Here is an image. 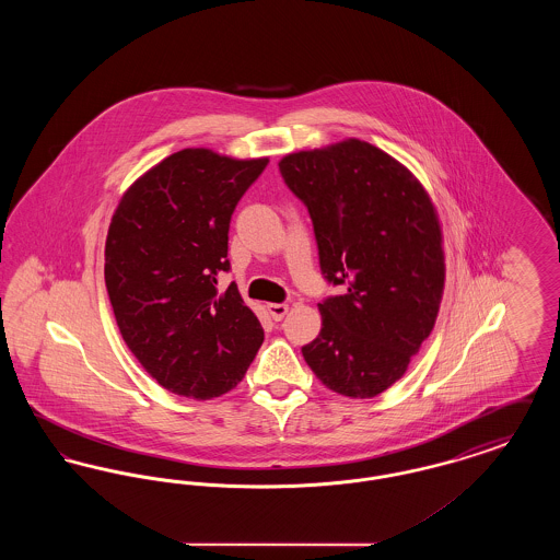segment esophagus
Listing matches in <instances>:
<instances>
[{"label":"esophagus","mask_w":560,"mask_h":560,"mask_svg":"<svg viewBox=\"0 0 560 560\" xmlns=\"http://www.w3.org/2000/svg\"><path fill=\"white\" fill-rule=\"evenodd\" d=\"M267 311L272 319L281 320L288 315L290 306H288V304H277V302H272V304H267Z\"/></svg>","instance_id":"1"}]
</instances>
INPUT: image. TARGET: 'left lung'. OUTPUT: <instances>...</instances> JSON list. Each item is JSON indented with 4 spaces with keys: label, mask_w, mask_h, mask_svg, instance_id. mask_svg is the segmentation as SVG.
<instances>
[{
    "label": "left lung",
    "mask_w": 560,
    "mask_h": 560,
    "mask_svg": "<svg viewBox=\"0 0 560 560\" xmlns=\"http://www.w3.org/2000/svg\"><path fill=\"white\" fill-rule=\"evenodd\" d=\"M279 170L308 208L320 272L347 285L320 302L304 361L329 390L372 399L407 372L439 315L445 254L434 203L402 163L359 138L290 153Z\"/></svg>",
    "instance_id": "1"
}]
</instances>
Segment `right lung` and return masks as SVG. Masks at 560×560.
Segmentation results:
<instances>
[{"label":"right lung","instance_id":"1","mask_svg":"<svg viewBox=\"0 0 560 560\" xmlns=\"http://www.w3.org/2000/svg\"><path fill=\"white\" fill-rule=\"evenodd\" d=\"M268 158L183 149L144 172L110 218L105 283L119 331L163 388L188 399L235 388L265 331L226 272L229 226Z\"/></svg>","mask_w":560,"mask_h":560}]
</instances>
